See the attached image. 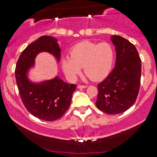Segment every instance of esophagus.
Here are the masks:
<instances>
[{
	"instance_id": "esophagus-1",
	"label": "esophagus",
	"mask_w": 157,
	"mask_h": 157,
	"mask_svg": "<svg viewBox=\"0 0 157 157\" xmlns=\"http://www.w3.org/2000/svg\"><path fill=\"white\" fill-rule=\"evenodd\" d=\"M87 85H78L77 86V88L78 89H83V88H86L87 87Z\"/></svg>"
}]
</instances>
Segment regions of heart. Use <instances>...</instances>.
Segmentation results:
<instances>
[{
	"mask_svg": "<svg viewBox=\"0 0 157 157\" xmlns=\"http://www.w3.org/2000/svg\"><path fill=\"white\" fill-rule=\"evenodd\" d=\"M70 56L61 59L63 71L71 80H75L83 67L84 73L93 80L105 78L110 72L115 60V51L108 42L83 41L73 47Z\"/></svg>",
	"mask_w": 157,
	"mask_h": 157,
	"instance_id": "b5f03b06",
	"label": "heart"
}]
</instances>
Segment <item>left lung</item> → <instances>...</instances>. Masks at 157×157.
Returning <instances> with one entry per match:
<instances>
[{"instance_id": "obj_1", "label": "left lung", "mask_w": 157, "mask_h": 157, "mask_svg": "<svg viewBox=\"0 0 157 157\" xmlns=\"http://www.w3.org/2000/svg\"><path fill=\"white\" fill-rule=\"evenodd\" d=\"M116 61L112 72L98 84L96 105L103 112L115 115L128 110L137 99L141 77V60L132 43L119 36L111 37Z\"/></svg>"}]
</instances>
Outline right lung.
Masks as SVG:
<instances>
[{
	"label": "right lung",
	"instance_id": "add662e5",
	"mask_svg": "<svg viewBox=\"0 0 157 157\" xmlns=\"http://www.w3.org/2000/svg\"><path fill=\"white\" fill-rule=\"evenodd\" d=\"M42 52L52 54L60 61L61 48L58 40L52 36H41L22 52L16 66V82L26 109L39 119L52 121L67 112L77 86L65 83L58 77L38 83L30 81L28 72L34 66L36 55Z\"/></svg>",
	"mask_w": 157,
	"mask_h": 157
}]
</instances>
